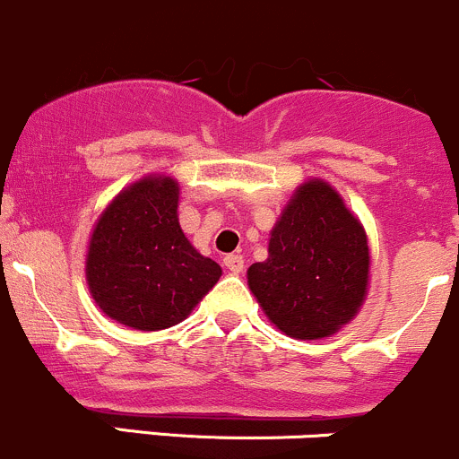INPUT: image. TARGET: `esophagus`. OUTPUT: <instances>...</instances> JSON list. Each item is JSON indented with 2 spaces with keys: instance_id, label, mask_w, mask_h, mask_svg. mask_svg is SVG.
<instances>
[{
  "instance_id": "obj_1",
  "label": "esophagus",
  "mask_w": 459,
  "mask_h": 459,
  "mask_svg": "<svg viewBox=\"0 0 459 459\" xmlns=\"http://www.w3.org/2000/svg\"><path fill=\"white\" fill-rule=\"evenodd\" d=\"M223 263L231 274H240V272H243V265H245V261L240 254H228V256L223 258Z\"/></svg>"
}]
</instances>
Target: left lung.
I'll list each match as a JSON object with an SVG mask.
<instances>
[{"instance_id":"left-lung-1","label":"left lung","mask_w":459,"mask_h":459,"mask_svg":"<svg viewBox=\"0 0 459 459\" xmlns=\"http://www.w3.org/2000/svg\"><path fill=\"white\" fill-rule=\"evenodd\" d=\"M370 247L361 221L324 178H307L270 231L267 258L247 267L249 292L283 334L333 337L361 310Z\"/></svg>"}]
</instances>
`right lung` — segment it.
<instances>
[{"instance_id":"1","label":"right lung","mask_w":459,"mask_h":459,"mask_svg":"<svg viewBox=\"0 0 459 459\" xmlns=\"http://www.w3.org/2000/svg\"><path fill=\"white\" fill-rule=\"evenodd\" d=\"M178 180L143 176L95 221L86 247V285L95 306L126 328L153 333L180 324L221 279L178 223Z\"/></svg>"}]
</instances>
